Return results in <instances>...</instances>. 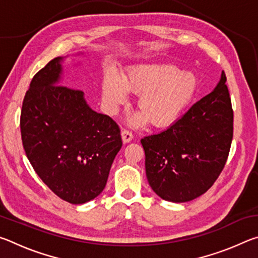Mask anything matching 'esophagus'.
I'll return each mask as SVG.
<instances>
[{
  "instance_id": "1",
  "label": "esophagus",
  "mask_w": 258,
  "mask_h": 258,
  "mask_svg": "<svg viewBox=\"0 0 258 258\" xmlns=\"http://www.w3.org/2000/svg\"><path fill=\"white\" fill-rule=\"evenodd\" d=\"M121 139H123L124 143H127V142H130V141H132L133 133L131 132L130 130L124 128L123 131H121Z\"/></svg>"
}]
</instances>
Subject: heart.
I'll use <instances>...</instances> for the list:
<instances>
[{"label": "heart", "instance_id": "obj_1", "mask_svg": "<svg viewBox=\"0 0 258 258\" xmlns=\"http://www.w3.org/2000/svg\"><path fill=\"white\" fill-rule=\"evenodd\" d=\"M127 92L140 94L138 107L142 113L134 118L140 124L146 118L156 127L175 121L197 92V78L180 72L169 63H142L126 69L123 78L109 74L102 83V97L109 111H118L127 101Z\"/></svg>", "mask_w": 258, "mask_h": 258}]
</instances>
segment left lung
<instances>
[{"label": "left lung", "mask_w": 258, "mask_h": 258, "mask_svg": "<svg viewBox=\"0 0 258 258\" xmlns=\"http://www.w3.org/2000/svg\"><path fill=\"white\" fill-rule=\"evenodd\" d=\"M222 72L214 91L158 134L141 139L146 174L161 199L185 203L204 195L223 171L233 137V110Z\"/></svg>", "instance_id": "left-lung-1"}]
</instances>
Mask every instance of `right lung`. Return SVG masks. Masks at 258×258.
Here are the masks:
<instances>
[{
  "mask_svg": "<svg viewBox=\"0 0 258 258\" xmlns=\"http://www.w3.org/2000/svg\"><path fill=\"white\" fill-rule=\"evenodd\" d=\"M61 60H51L30 82L21 140L41 180L64 202L80 205L103 191L123 142L115 120L92 110L81 90L60 85Z\"/></svg>",
  "mask_w": 258,
  "mask_h": 258,
  "instance_id": "1",
  "label": "right lung"
}]
</instances>
